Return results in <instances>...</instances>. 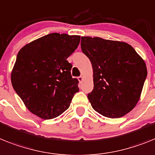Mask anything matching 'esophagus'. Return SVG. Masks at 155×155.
I'll use <instances>...</instances> for the list:
<instances>
[{"label":"esophagus","instance_id":"1","mask_svg":"<svg viewBox=\"0 0 155 155\" xmlns=\"http://www.w3.org/2000/svg\"><path fill=\"white\" fill-rule=\"evenodd\" d=\"M77 79H78V80H79V83H81V82L83 80V79H84V77H83V76H79V77H78Z\"/></svg>","mask_w":155,"mask_h":155}]
</instances>
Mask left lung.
<instances>
[{
	"mask_svg": "<svg viewBox=\"0 0 155 155\" xmlns=\"http://www.w3.org/2000/svg\"><path fill=\"white\" fill-rule=\"evenodd\" d=\"M82 51L93 68L91 106L103 116L117 118L134 109L147 75L143 59L123 41L82 37Z\"/></svg>",
	"mask_w": 155,
	"mask_h": 155,
	"instance_id": "1",
	"label": "left lung"
}]
</instances>
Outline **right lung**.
<instances>
[{
	"label": "right lung",
	"instance_id": "add662e5",
	"mask_svg": "<svg viewBox=\"0 0 155 155\" xmlns=\"http://www.w3.org/2000/svg\"><path fill=\"white\" fill-rule=\"evenodd\" d=\"M80 41L75 35L51 33L21 48L12 73V84L30 112L43 119L61 115L79 91L67 61Z\"/></svg>",
	"mask_w": 155,
	"mask_h": 155
}]
</instances>
